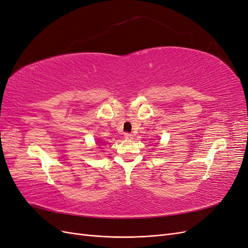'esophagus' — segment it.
I'll return each instance as SVG.
<instances>
[{
  "label": "esophagus",
  "mask_w": 248,
  "mask_h": 248,
  "mask_svg": "<svg viewBox=\"0 0 248 248\" xmlns=\"http://www.w3.org/2000/svg\"><path fill=\"white\" fill-rule=\"evenodd\" d=\"M124 138L128 139V140H131V139L133 138V135L130 134V133H124Z\"/></svg>",
  "instance_id": "1"
}]
</instances>
